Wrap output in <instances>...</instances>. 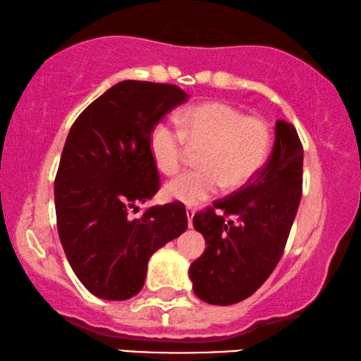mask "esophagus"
<instances>
[{
	"mask_svg": "<svg viewBox=\"0 0 361 361\" xmlns=\"http://www.w3.org/2000/svg\"><path fill=\"white\" fill-rule=\"evenodd\" d=\"M186 216H188V226H193V216H195V209L193 208H186Z\"/></svg>",
	"mask_w": 361,
	"mask_h": 361,
	"instance_id": "esophagus-1",
	"label": "esophagus"
}]
</instances>
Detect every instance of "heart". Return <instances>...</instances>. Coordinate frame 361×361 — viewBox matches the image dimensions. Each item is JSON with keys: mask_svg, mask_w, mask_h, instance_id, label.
I'll list each match as a JSON object with an SVG mask.
<instances>
[{"mask_svg": "<svg viewBox=\"0 0 361 361\" xmlns=\"http://www.w3.org/2000/svg\"><path fill=\"white\" fill-rule=\"evenodd\" d=\"M181 131L159 121L149 133V152L158 170L175 175L188 148L200 150L195 171L175 178L165 186L166 198L198 204L216 195L243 188L257 176L271 147L270 126L262 118L245 116L223 102L203 103L180 116Z\"/></svg>", "mask_w": 361, "mask_h": 361, "instance_id": "obj_1", "label": "heart"}]
</instances>
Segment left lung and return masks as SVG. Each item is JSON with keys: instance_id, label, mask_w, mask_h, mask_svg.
I'll return each mask as SVG.
<instances>
[{"instance_id": "left-lung-1", "label": "left lung", "mask_w": 361, "mask_h": 361, "mask_svg": "<svg viewBox=\"0 0 361 361\" xmlns=\"http://www.w3.org/2000/svg\"><path fill=\"white\" fill-rule=\"evenodd\" d=\"M303 147L295 126L276 121L270 159L250 183L193 216L204 253L190 267L193 291L209 305L252 296L280 262L302 200Z\"/></svg>"}]
</instances>
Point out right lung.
Segmentation results:
<instances>
[{"label": "right lung", "mask_w": 361, "mask_h": 361, "mask_svg": "<svg viewBox=\"0 0 361 361\" xmlns=\"http://www.w3.org/2000/svg\"><path fill=\"white\" fill-rule=\"evenodd\" d=\"M186 98L175 85L121 81L68 133L54 180L58 233L75 275L98 298L121 302L140 293L149 257L188 226L178 202L130 216L159 190L152 128Z\"/></svg>", "instance_id": "right-lung-1"}]
</instances>
